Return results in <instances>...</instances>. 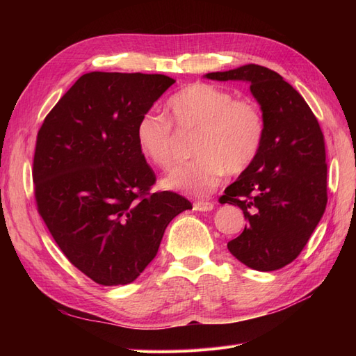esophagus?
<instances>
[{"mask_svg":"<svg viewBox=\"0 0 356 356\" xmlns=\"http://www.w3.org/2000/svg\"><path fill=\"white\" fill-rule=\"evenodd\" d=\"M193 209L199 212H208L213 209V203L208 200H197L195 202V204H193Z\"/></svg>","mask_w":356,"mask_h":356,"instance_id":"obj_1","label":"esophagus"}]
</instances>
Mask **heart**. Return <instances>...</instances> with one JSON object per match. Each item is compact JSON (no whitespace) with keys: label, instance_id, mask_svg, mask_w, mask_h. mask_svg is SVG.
I'll return each mask as SVG.
<instances>
[{"label":"heart","instance_id":"heart-1","mask_svg":"<svg viewBox=\"0 0 356 356\" xmlns=\"http://www.w3.org/2000/svg\"><path fill=\"white\" fill-rule=\"evenodd\" d=\"M168 114L179 129H196V157L172 169L161 181L168 190L193 197L212 193L222 175H238L260 154L266 136L263 111L250 98L209 83H193L170 96ZM136 144L141 154L161 169L177 159V141L166 117L145 113L136 123Z\"/></svg>","mask_w":356,"mask_h":356}]
</instances>
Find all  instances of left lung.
Returning a JSON list of instances; mask_svg holds the SVG:
<instances>
[{"mask_svg": "<svg viewBox=\"0 0 356 356\" xmlns=\"http://www.w3.org/2000/svg\"><path fill=\"white\" fill-rule=\"evenodd\" d=\"M204 77L250 83L260 104L266 120L261 152L220 202L239 207L248 221L227 243L229 251L254 270H277L296 260L324 215V135L303 96L272 70L248 63Z\"/></svg>", "mask_w": 356, "mask_h": 356, "instance_id": "1", "label": "left lung"}]
</instances>
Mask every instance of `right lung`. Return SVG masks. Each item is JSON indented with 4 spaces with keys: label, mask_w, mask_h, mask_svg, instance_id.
I'll return each mask as SVG.
<instances>
[{
    "label": "right lung",
    "mask_w": 356,
    "mask_h": 356,
    "mask_svg": "<svg viewBox=\"0 0 356 356\" xmlns=\"http://www.w3.org/2000/svg\"><path fill=\"white\" fill-rule=\"evenodd\" d=\"M174 83L161 74H84L38 131V212L60 251L99 285L134 282L168 224L191 208L177 193H149L156 175L135 136L139 117Z\"/></svg>",
    "instance_id": "add662e5"
}]
</instances>
